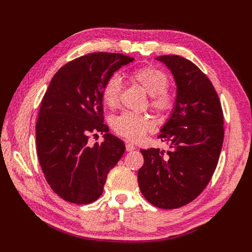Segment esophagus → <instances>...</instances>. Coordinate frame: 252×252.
I'll return each instance as SVG.
<instances>
[{
    "label": "esophagus",
    "mask_w": 252,
    "mask_h": 252,
    "mask_svg": "<svg viewBox=\"0 0 252 252\" xmlns=\"http://www.w3.org/2000/svg\"><path fill=\"white\" fill-rule=\"evenodd\" d=\"M136 147L133 145L132 143H126V152H132V151H134Z\"/></svg>",
    "instance_id": "34e87169"
}]
</instances>
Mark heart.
<instances>
[{"label": "heart", "mask_w": 252, "mask_h": 252, "mask_svg": "<svg viewBox=\"0 0 252 252\" xmlns=\"http://www.w3.org/2000/svg\"><path fill=\"white\" fill-rule=\"evenodd\" d=\"M130 78L137 85L151 95V107L157 114H168L175 105V96L167 89L169 85L168 74L161 69L154 66L138 68L130 73ZM122 91L121 79L118 74H112L106 82L101 91L104 103L114 108L119 103ZM117 134L130 141H137L145 133L152 130L153 122L145 116H137L126 112L114 120L112 123Z\"/></svg>", "instance_id": "obj_1"}]
</instances>
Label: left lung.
Listing matches in <instances>:
<instances>
[{
	"mask_svg": "<svg viewBox=\"0 0 252 252\" xmlns=\"http://www.w3.org/2000/svg\"><path fill=\"white\" fill-rule=\"evenodd\" d=\"M156 60L170 69L176 84L174 108L158 136L170 149H142L137 181L148 202L175 209L199 196L215 173L224 138L223 111L211 81L195 63L178 55Z\"/></svg>",
	"mask_w": 252,
	"mask_h": 252,
	"instance_id": "left-lung-1",
	"label": "left lung"
}]
</instances>
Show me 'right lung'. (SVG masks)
Listing matches in <instances>:
<instances>
[{
    "instance_id": "add662e5",
    "label": "right lung",
    "mask_w": 252,
    "mask_h": 252,
    "mask_svg": "<svg viewBox=\"0 0 252 252\" xmlns=\"http://www.w3.org/2000/svg\"><path fill=\"white\" fill-rule=\"evenodd\" d=\"M134 58L92 53L58 70L42 99L35 126L36 153L47 183L63 200L87 205L103 194L107 174L125 154L120 138L104 123L106 80ZM97 132L104 142L91 146Z\"/></svg>"
}]
</instances>
